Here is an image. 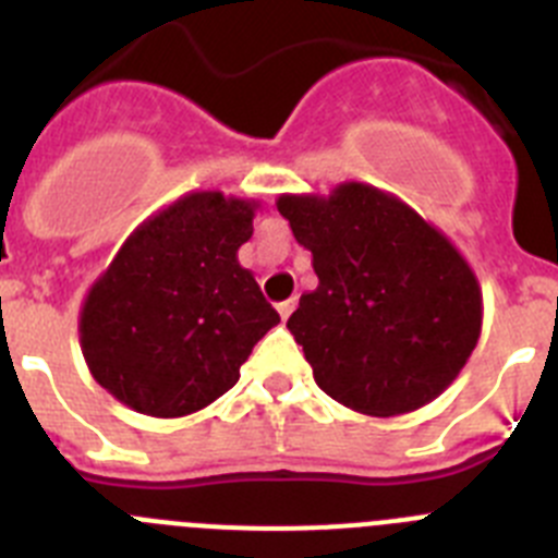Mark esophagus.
I'll list each match as a JSON object with an SVG mask.
<instances>
[{
  "label": "esophagus",
  "mask_w": 558,
  "mask_h": 558,
  "mask_svg": "<svg viewBox=\"0 0 558 558\" xmlns=\"http://www.w3.org/2000/svg\"><path fill=\"white\" fill-rule=\"evenodd\" d=\"M293 306H295V299H288V301H282V304H276V310H279L282 320L290 318V313H293Z\"/></svg>",
  "instance_id": "34e87169"
}]
</instances>
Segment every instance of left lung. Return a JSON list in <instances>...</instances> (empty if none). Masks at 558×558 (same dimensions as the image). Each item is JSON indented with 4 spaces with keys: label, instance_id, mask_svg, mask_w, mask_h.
<instances>
[{
    "label": "left lung",
    "instance_id": "1",
    "mask_svg": "<svg viewBox=\"0 0 558 558\" xmlns=\"http://www.w3.org/2000/svg\"><path fill=\"white\" fill-rule=\"evenodd\" d=\"M276 207L313 252L318 288L288 329L320 390L373 417L434 401L482 335V290L451 240L362 182L279 196Z\"/></svg>",
    "mask_w": 558,
    "mask_h": 558
}]
</instances>
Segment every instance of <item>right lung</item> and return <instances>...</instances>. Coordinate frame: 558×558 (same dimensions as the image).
Wrapping results in <instances>:
<instances>
[{"label":"right lung","instance_id":"obj_1","mask_svg":"<svg viewBox=\"0 0 558 558\" xmlns=\"http://www.w3.org/2000/svg\"><path fill=\"white\" fill-rule=\"evenodd\" d=\"M257 202L187 193L135 229L88 290L80 345L110 396L151 417H182L240 379L279 324L238 248Z\"/></svg>","mask_w":558,"mask_h":558}]
</instances>
